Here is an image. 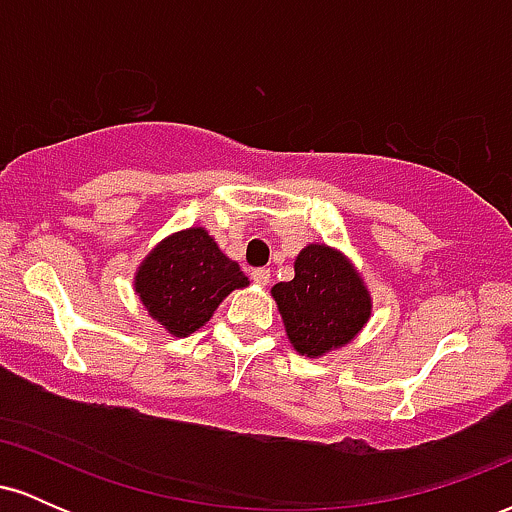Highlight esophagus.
I'll return each mask as SVG.
<instances>
[{
	"mask_svg": "<svg viewBox=\"0 0 512 512\" xmlns=\"http://www.w3.org/2000/svg\"><path fill=\"white\" fill-rule=\"evenodd\" d=\"M252 279H255V284L267 286L269 279H272V274H269L267 267H257V269H252Z\"/></svg>",
	"mask_w": 512,
	"mask_h": 512,
	"instance_id": "1",
	"label": "esophagus"
}]
</instances>
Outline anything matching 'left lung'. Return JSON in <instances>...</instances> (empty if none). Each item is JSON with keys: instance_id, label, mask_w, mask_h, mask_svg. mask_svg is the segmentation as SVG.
Here are the masks:
<instances>
[{"instance_id": "left-lung-1", "label": "left lung", "mask_w": 512, "mask_h": 512, "mask_svg": "<svg viewBox=\"0 0 512 512\" xmlns=\"http://www.w3.org/2000/svg\"><path fill=\"white\" fill-rule=\"evenodd\" d=\"M291 344L305 356H322L356 337L370 315V296L349 262L325 245H308L296 276L274 289Z\"/></svg>"}]
</instances>
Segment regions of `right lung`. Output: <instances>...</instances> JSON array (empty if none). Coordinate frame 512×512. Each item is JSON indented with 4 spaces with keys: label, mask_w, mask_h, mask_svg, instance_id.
Segmentation results:
<instances>
[{
    "label": "right lung",
    "mask_w": 512,
    "mask_h": 512,
    "mask_svg": "<svg viewBox=\"0 0 512 512\" xmlns=\"http://www.w3.org/2000/svg\"><path fill=\"white\" fill-rule=\"evenodd\" d=\"M243 286H248V276L204 228L163 240L137 274V293L149 315L175 337L197 332L223 298Z\"/></svg>",
    "instance_id": "right-lung-1"
}]
</instances>
